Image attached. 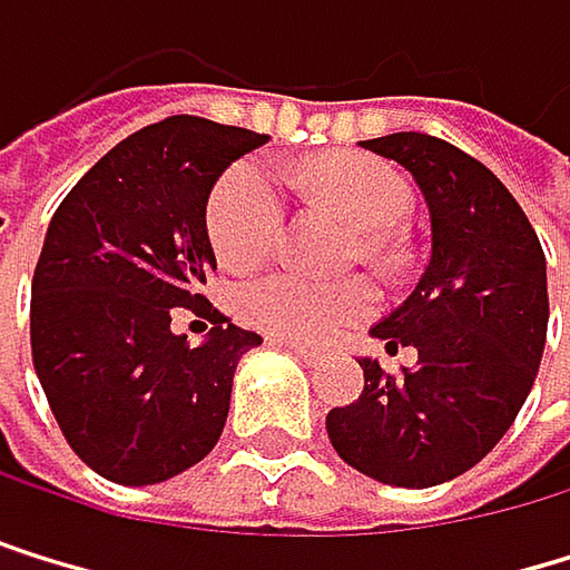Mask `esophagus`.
Masks as SVG:
<instances>
[{
    "mask_svg": "<svg viewBox=\"0 0 570 570\" xmlns=\"http://www.w3.org/2000/svg\"><path fill=\"white\" fill-rule=\"evenodd\" d=\"M273 345H283V348H291L297 358H304L307 365H317L321 362V352L317 348H311V345H297V342H283V338H273Z\"/></svg>",
    "mask_w": 570,
    "mask_h": 570,
    "instance_id": "34e87169",
    "label": "esophagus"
}]
</instances>
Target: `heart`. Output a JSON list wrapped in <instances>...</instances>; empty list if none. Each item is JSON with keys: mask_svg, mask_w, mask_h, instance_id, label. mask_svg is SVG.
Instances as JSON below:
<instances>
[{"mask_svg": "<svg viewBox=\"0 0 570 570\" xmlns=\"http://www.w3.org/2000/svg\"><path fill=\"white\" fill-rule=\"evenodd\" d=\"M304 187L327 208L362 232V253L383 259L390 232L410 212L406 177L368 153H332L301 170ZM287 205H283L279 177L263 160L232 164L212 187L205 225L212 249L225 266L246 269L263 263L283 235ZM376 287L365 276L314 279L294 269H279L253 279L243 291V314L259 332L297 342L327 345L345 327L376 311Z\"/></svg>", "mask_w": 570, "mask_h": 570, "instance_id": "b5f03b06", "label": "heart"}]
</instances>
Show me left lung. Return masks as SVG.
I'll use <instances>...</instances> for the list:
<instances>
[{
    "instance_id": "8db88e82",
    "label": "left lung",
    "mask_w": 570,
    "mask_h": 570,
    "mask_svg": "<svg viewBox=\"0 0 570 570\" xmlns=\"http://www.w3.org/2000/svg\"><path fill=\"white\" fill-rule=\"evenodd\" d=\"M362 146L417 180L431 259L372 327L386 352L417 348V365L393 376L362 358L365 390L327 413V438L362 475L428 489L479 465L517 421L547 342V266L517 198L465 149L428 132Z\"/></svg>"
}]
</instances>
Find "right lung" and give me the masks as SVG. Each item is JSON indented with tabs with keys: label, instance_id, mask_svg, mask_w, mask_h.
Masks as SVG:
<instances>
[{
	"label": "right lung",
	"instance_id": "right-lung-1",
	"mask_svg": "<svg viewBox=\"0 0 570 570\" xmlns=\"http://www.w3.org/2000/svg\"><path fill=\"white\" fill-rule=\"evenodd\" d=\"M263 132L170 116L122 139L68 190L33 269L30 345L71 451L119 485L167 482L218 444L235 365L263 338L208 304L205 208ZM177 306L216 327L190 350Z\"/></svg>",
	"mask_w": 570,
	"mask_h": 570
}]
</instances>
